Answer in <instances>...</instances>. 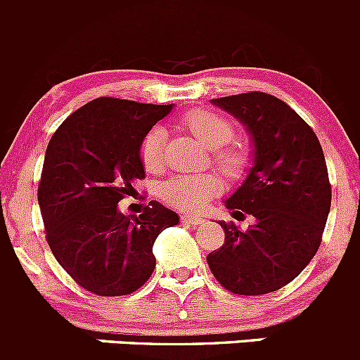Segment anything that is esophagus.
Returning <instances> with one entry per match:
<instances>
[{
	"instance_id": "34e87169",
	"label": "esophagus",
	"mask_w": 360,
	"mask_h": 360,
	"mask_svg": "<svg viewBox=\"0 0 360 360\" xmlns=\"http://www.w3.org/2000/svg\"><path fill=\"white\" fill-rule=\"evenodd\" d=\"M180 220L184 224H202V219L199 215H192V213H188V215H181Z\"/></svg>"
}]
</instances>
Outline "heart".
<instances>
[{
  "instance_id": "heart-1",
  "label": "heart",
  "mask_w": 360,
  "mask_h": 360,
  "mask_svg": "<svg viewBox=\"0 0 360 360\" xmlns=\"http://www.w3.org/2000/svg\"><path fill=\"white\" fill-rule=\"evenodd\" d=\"M185 126L198 140L202 141L208 148L215 150V161L220 168L234 173L243 165V152L240 148H220L227 145L233 138V126L222 115L206 110L192 112L185 117ZM165 145L166 129L162 126H154L147 134L140 147V158L145 169L155 172L165 165ZM224 184L215 173H202V175H176L166 180L159 187V195L169 206L185 212H198L212 198L222 192Z\"/></svg>"
}]
</instances>
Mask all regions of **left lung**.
<instances>
[{
    "label": "left lung",
    "instance_id": "left-lung-1",
    "mask_svg": "<svg viewBox=\"0 0 360 360\" xmlns=\"http://www.w3.org/2000/svg\"><path fill=\"white\" fill-rule=\"evenodd\" d=\"M212 105L236 117L250 134L252 166L226 206L255 222L240 231L220 220L226 241L206 261L229 292H273L292 282L320 247L330 210L326 158L311 127L275 96L245 92Z\"/></svg>",
    "mask_w": 360,
    "mask_h": 360
}]
</instances>
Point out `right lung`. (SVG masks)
I'll list each match as a JSON object with an SVG mask.
<instances>
[{
    "label": "right lung",
    "mask_w": 360,
    "mask_h": 360,
    "mask_svg": "<svg viewBox=\"0 0 360 360\" xmlns=\"http://www.w3.org/2000/svg\"><path fill=\"white\" fill-rule=\"evenodd\" d=\"M173 105L98 98L71 113L49 141L38 202L49 247L64 271L89 292L126 296L155 268L152 247L179 215L150 201L124 215L119 201L145 179L140 147Z\"/></svg>",
    "instance_id": "obj_1"
}]
</instances>
